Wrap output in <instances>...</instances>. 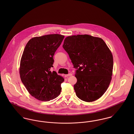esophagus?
<instances>
[{
  "mask_svg": "<svg viewBox=\"0 0 134 134\" xmlns=\"http://www.w3.org/2000/svg\"><path fill=\"white\" fill-rule=\"evenodd\" d=\"M72 74L71 73H69V74H68L65 75V76L66 77H67L70 76H72Z\"/></svg>",
  "mask_w": 134,
  "mask_h": 134,
  "instance_id": "esophagus-1",
  "label": "esophagus"
}]
</instances>
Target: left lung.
I'll list each match as a JSON object with an SVG mask.
<instances>
[{
  "instance_id": "obj_1",
  "label": "left lung",
  "mask_w": 134,
  "mask_h": 134,
  "mask_svg": "<svg viewBox=\"0 0 134 134\" xmlns=\"http://www.w3.org/2000/svg\"><path fill=\"white\" fill-rule=\"evenodd\" d=\"M63 48L76 69L74 89L77 96L86 102L102 97L110 82L114 64L112 54L103 40L88 35L69 36Z\"/></svg>"
}]
</instances>
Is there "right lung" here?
<instances>
[{
    "instance_id": "obj_1",
    "label": "right lung",
    "mask_w": 134,
    "mask_h": 134,
    "mask_svg": "<svg viewBox=\"0 0 134 134\" xmlns=\"http://www.w3.org/2000/svg\"><path fill=\"white\" fill-rule=\"evenodd\" d=\"M64 38L52 34L35 37L26 44L20 60L21 80L31 96L47 102L56 98L61 91L62 77L50 71L53 56Z\"/></svg>"
}]
</instances>
